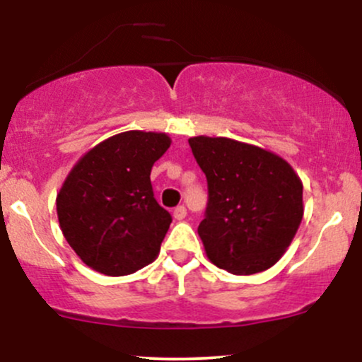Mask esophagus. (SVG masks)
I'll use <instances>...</instances> for the list:
<instances>
[{"instance_id": "esophagus-1", "label": "esophagus", "mask_w": 362, "mask_h": 362, "mask_svg": "<svg viewBox=\"0 0 362 362\" xmlns=\"http://www.w3.org/2000/svg\"><path fill=\"white\" fill-rule=\"evenodd\" d=\"M185 216H187V209L184 206L175 207V211H173V218H175L177 221H182V219H185Z\"/></svg>"}]
</instances>
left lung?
I'll list each match as a JSON object with an SVG mask.
<instances>
[{"label":"left lung","mask_w":362,"mask_h":362,"mask_svg":"<svg viewBox=\"0 0 362 362\" xmlns=\"http://www.w3.org/2000/svg\"><path fill=\"white\" fill-rule=\"evenodd\" d=\"M209 202L197 228L207 259L236 276L267 271L300 228L303 182L284 158L230 138L189 139Z\"/></svg>","instance_id":"8db88e82"}]
</instances>
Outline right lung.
I'll list each match as a JSON object with an SVG mask.
<instances>
[{
    "label": "right lung",
    "mask_w": 362,
    "mask_h": 362,
    "mask_svg": "<svg viewBox=\"0 0 362 362\" xmlns=\"http://www.w3.org/2000/svg\"><path fill=\"white\" fill-rule=\"evenodd\" d=\"M170 144L167 132H119L69 170L56 197L57 219L90 269L129 276L158 257L172 216L153 197L149 175Z\"/></svg>",
    "instance_id": "add662e5"
}]
</instances>
